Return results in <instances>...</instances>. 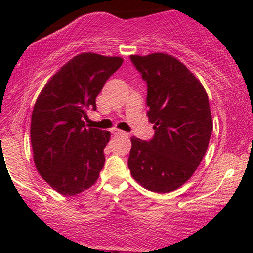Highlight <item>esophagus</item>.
<instances>
[{"mask_svg": "<svg viewBox=\"0 0 253 253\" xmlns=\"http://www.w3.org/2000/svg\"><path fill=\"white\" fill-rule=\"evenodd\" d=\"M112 133H114V134H117V135H128L126 132H123V130H120V129H113Z\"/></svg>", "mask_w": 253, "mask_h": 253, "instance_id": "esophagus-1", "label": "esophagus"}]
</instances>
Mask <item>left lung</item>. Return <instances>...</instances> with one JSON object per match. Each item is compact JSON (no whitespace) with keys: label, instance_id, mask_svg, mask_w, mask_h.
<instances>
[{"label":"left lung","instance_id":"1","mask_svg":"<svg viewBox=\"0 0 253 253\" xmlns=\"http://www.w3.org/2000/svg\"><path fill=\"white\" fill-rule=\"evenodd\" d=\"M147 83V117L155 136H132L128 168L145 189L170 193L193 176L213 130L205 88L184 64L168 53L130 56Z\"/></svg>","mask_w":253,"mask_h":253}]
</instances>
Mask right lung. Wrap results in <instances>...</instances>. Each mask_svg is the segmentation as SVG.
<instances>
[{"label":"right lung","mask_w":253,"mask_h":253,"mask_svg":"<svg viewBox=\"0 0 253 253\" xmlns=\"http://www.w3.org/2000/svg\"><path fill=\"white\" fill-rule=\"evenodd\" d=\"M121 57L77 54L45 84L34 104L31 143L38 172L66 196L89 189L104 165L108 130L86 128L84 118L96 110V97L123 64Z\"/></svg>","instance_id":"add662e5"}]
</instances>
